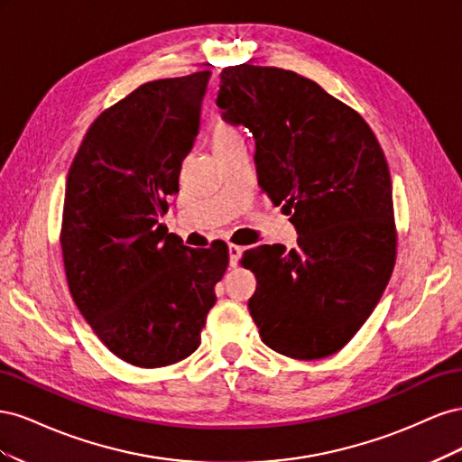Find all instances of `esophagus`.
<instances>
[{"label":"esophagus","mask_w":462,"mask_h":462,"mask_svg":"<svg viewBox=\"0 0 462 462\" xmlns=\"http://www.w3.org/2000/svg\"><path fill=\"white\" fill-rule=\"evenodd\" d=\"M241 254H243V248L241 246L229 245V263H231V268H236V263H239Z\"/></svg>","instance_id":"esophagus-1"}]
</instances>
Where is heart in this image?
Instances as JSON below:
<instances>
[{"label": "heart", "mask_w": 462, "mask_h": 462, "mask_svg": "<svg viewBox=\"0 0 462 462\" xmlns=\"http://www.w3.org/2000/svg\"><path fill=\"white\" fill-rule=\"evenodd\" d=\"M239 141H243V138H241L239 131H236L231 123H223V121H221V123H217L216 127H214V133H212V148H214L216 153L221 152V150L229 148L231 144L239 143Z\"/></svg>", "instance_id": "1"}]
</instances>
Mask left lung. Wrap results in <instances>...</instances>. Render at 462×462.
Masks as SVG:
<instances>
[{"mask_svg": "<svg viewBox=\"0 0 462 462\" xmlns=\"http://www.w3.org/2000/svg\"><path fill=\"white\" fill-rule=\"evenodd\" d=\"M216 104L256 143L258 185L291 214L297 246L243 254L262 341L297 360L335 355L368 319L393 273L397 227L383 150L358 111L279 67L233 65Z\"/></svg>", "mask_w": 462, "mask_h": 462, "instance_id": "8db88e82", "label": "left lung"}]
</instances>
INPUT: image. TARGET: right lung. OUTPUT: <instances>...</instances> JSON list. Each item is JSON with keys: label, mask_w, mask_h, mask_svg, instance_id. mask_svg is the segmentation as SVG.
<instances>
[{"label": "right lung", "mask_w": 462, "mask_h": 462, "mask_svg": "<svg viewBox=\"0 0 462 462\" xmlns=\"http://www.w3.org/2000/svg\"><path fill=\"white\" fill-rule=\"evenodd\" d=\"M209 75L150 80L104 109L67 175L69 292L109 351L138 368L197 351L229 263L226 243L189 248L160 223L199 134Z\"/></svg>", "instance_id": "obj_1"}]
</instances>
